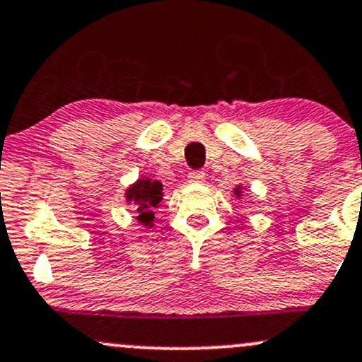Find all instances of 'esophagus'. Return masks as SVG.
<instances>
[{"instance_id":"1","label":"esophagus","mask_w":362,"mask_h":362,"mask_svg":"<svg viewBox=\"0 0 362 362\" xmlns=\"http://www.w3.org/2000/svg\"><path fill=\"white\" fill-rule=\"evenodd\" d=\"M206 178V173L201 172V170H196V172L189 173V182H194V184H202Z\"/></svg>"}]
</instances>
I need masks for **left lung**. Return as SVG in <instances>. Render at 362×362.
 Returning <instances> with one entry per match:
<instances>
[{
  "instance_id": "left-lung-1",
  "label": "left lung",
  "mask_w": 362,
  "mask_h": 362,
  "mask_svg": "<svg viewBox=\"0 0 362 362\" xmlns=\"http://www.w3.org/2000/svg\"><path fill=\"white\" fill-rule=\"evenodd\" d=\"M235 194H237V196H240V187L235 189Z\"/></svg>"
}]
</instances>
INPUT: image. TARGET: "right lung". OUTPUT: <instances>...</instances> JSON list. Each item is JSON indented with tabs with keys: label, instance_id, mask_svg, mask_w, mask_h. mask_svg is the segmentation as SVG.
<instances>
[{
	"label": "right lung",
	"instance_id": "1",
	"mask_svg": "<svg viewBox=\"0 0 362 362\" xmlns=\"http://www.w3.org/2000/svg\"><path fill=\"white\" fill-rule=\"evenodd\" d=\"M125 197L127 201L137 206V220L142 225L151 226L154 220V209L160 206V201L163 199V185L158 180L139 178L136 184L127 189Z\"/></svg>",
	"mask_w": 362,
	"mask_h": 362
}]
</instances>
